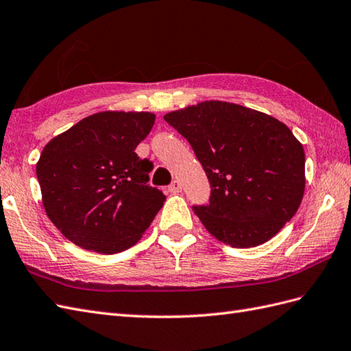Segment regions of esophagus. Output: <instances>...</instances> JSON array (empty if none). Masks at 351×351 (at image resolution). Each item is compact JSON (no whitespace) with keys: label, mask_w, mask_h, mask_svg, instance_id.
<instances>
[{"label":"esophagus","mask_w":351,"mask_h":351,"mask_svg":"<svg viewBox=\"0 0 351 351\" xmlns=\"http://www.w3.org/2000/svg\"><path fill=\"white\" fill-rule=\"evenodd\" d=\"M169 193H172V194H178V193H181L182 191V185H181V182L179 181H173L172 184L169 185Z\"/></svg>","instance_id":"esophagus-1"}]
</instances>
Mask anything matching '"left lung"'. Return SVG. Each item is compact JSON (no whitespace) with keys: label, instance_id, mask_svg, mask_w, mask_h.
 Listing matches in <instances>:
<instances>
[{"label":"left lung","instance_id":"obj_1","mask_svg":"<svg viewBox=\"0 0 351 351\" xmlns=\"http://www.w3.org/2000/svg\"><path fill=\"white\" fill-rule=\"evenodd\" d=\"M165 120L190 142L210 182L204 228L231 247L265 243L291 221L305 190V154L291 129L243 105L204 101Z\"/></svg>","mask_w":351,"mask_h":351}]
</instances>
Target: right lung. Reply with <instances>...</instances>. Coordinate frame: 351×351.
<instances>
[{
    "label": "right lung",
    "mask_w": 351,
    "mask_h": 351,
    "mask_svg": "<svg viewBox=\"0 0 351 351\" xmlns=\"http://www.w3.org/2000/svg\"><path fill=\"white\" fill-rule=\"evenodd\" d=\"M154 121L152 112H96L44 147L37 163L43 206L74 245L119 254L151 226L166 195L147 184L152 165L134 149Z\"/></svg>",
    "instance_id": "1"
}]
</instances>
